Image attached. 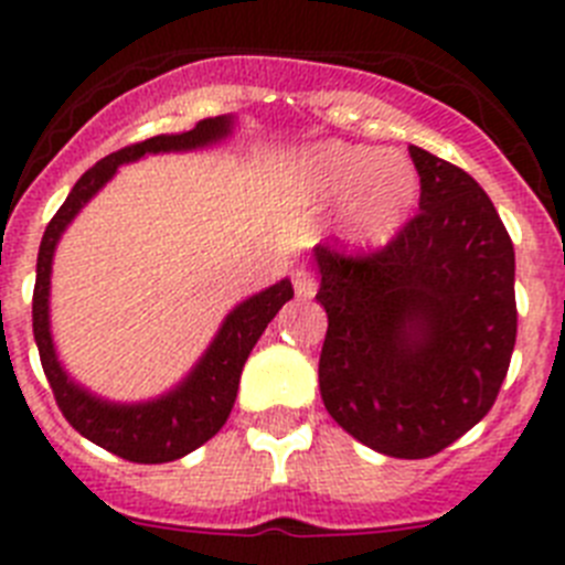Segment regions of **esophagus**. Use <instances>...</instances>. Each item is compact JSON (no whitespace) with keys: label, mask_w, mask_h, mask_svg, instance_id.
Wrapping results in <instances>:
<instances>
[{"label":"esophagus","mask_w":565,"mask_h":565,"mask_svg":"<svg viewBox=\"0 0 565 565\" xmlns=\"http://www.w3.org/2000/svg\"><path fill=\"white\" fill-rule=\"evenodd\" d=\"M294 291L299 299H311L317 294V277L308 268H297L294 271Z\"/></svg>","instance_id":"esophagus-1"}]
</instances>
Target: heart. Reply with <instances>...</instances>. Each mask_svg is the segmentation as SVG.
Returning a JSON list of instances; mask_svg holds the SVG:
<instances>
[{"label":"heart","mask_w":565,"mask_h":565,"mask_svg":"<svg viewBox=\"0 0 565 565\" xmlns=\"http://www.w3.org/2000/svg\"><path fill=\"white\" fill-rule=\"evenodd\" d=\"M299 181L319 201L353 198L351 234L367 246H382L402 228L418 192L416 172L404 161L344 143L308 152L299 163Z\"/></svg>","instance_id":"1"}]
</instances>
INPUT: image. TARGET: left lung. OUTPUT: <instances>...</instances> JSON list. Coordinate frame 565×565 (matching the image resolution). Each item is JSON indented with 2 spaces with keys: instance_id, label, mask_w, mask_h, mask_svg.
Returning <instances> with one entry per match:
<instances>
[{
  "instance_id": "1",
  "label": "left lung",
  "mask_w": 565,
  "mask_h": 565,
  "mask_svg": "<svg viewBox=\"0 0 565 565\" xmlns=\"http://www.w3.org/2000/svg\"><path fill=\"white\" fill-rule=\"evenodd\" d=\"M418 214L376 252L313 248L328 333L319 393L342 430L430 458L495 404L515 351V248L489 194L411 147Z\"/></svg>"
}]
</instances>
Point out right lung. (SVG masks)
I'll return each instance as SVG.
<instances>
[{
	"label": "right lung",
	"instance_id": "obj_1",
	"mask_svg": "<svg viewBox=\"0 0 565 565\" xmlns=\"http://www.w3.org/2000/svg\"><path fill=\"white\" fill-rule=\"evenodd\" d=\"M232 129V118H203L189 132L181 135H154L141 143H129L118 152L107 154L96 167L78 178L67 201L62 203L53 221L47 223L39 246L36 263V288H33V337L39 344L44 376H47L58 411L84 438L109 450L113 456L132 463H167L174 458L189 456L206 444L214 433L226 424L228 413L237 398V384L248 353L263 337L277 311L294 297L288 279L266 288L257 297L246 299L243 306L234 308L223 322L221 333L209 344L206 356L198 362L186 382L178 391L154 398L149 404H109L102 398L89 396L78 384L67 379L58 364L53 339H50L47 322V297H50V263L53 252L67 228V223L78 214V209L104 186L121 163L138 161L147 152H178V149L206 147L221 141Z\"/></svg>",
	"mask_w": 565,
	"mask_h": 565
}]
</instances>
